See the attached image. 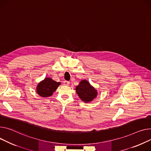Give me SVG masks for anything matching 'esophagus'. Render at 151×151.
Listing matches in <instances>:
<instances>
[{
  "mask_svg": "<svg viewBox=\"0 0 151 151\" xmlns=\"http://www.w3.org/2000/svg\"><path fill=\"white\" fill-rule=\"evenodd\" d=\"M69 84H70V83H69L68 81H65L64 82V84L65 86H68V85H69Z\"/></svg>",
  "mask_w": 151,
  "mask_h": 151,
  "instance_id": "esophagus-1",
  "label": "esophagus"
}]
</instances>
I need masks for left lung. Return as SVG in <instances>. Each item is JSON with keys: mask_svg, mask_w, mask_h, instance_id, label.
Instances as JSON below:
<instances>
[{"mask_svg": "<svg viewBox=\"0 0 151 151\" xmlns=\"http://www.w3.org/2000/svg\"><path fill=\"white\" fill-rule=\"evenodd\" d=\"M76 92L84 103H90L96 98L98 92L89 82L83 79L76 87Z\"/></svg>", "mask_w": 151, "mask_h": 151, "instance_id": "left-lung-1", "label": "left lung"}]
</instances>
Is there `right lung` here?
<instances>
[{
    "label": "right lung",
    "mask_w": 151,
    "mask_h": 151,
    "mask_svg": "<svg viewBox=\"0 0 151 151\" xmlns=\"http://www.w3.org/2000/svg\"><path fill=\"white\" fill-rule=\"evenodd\" d=\"M60 84L61 83L54 81L51 78H45L38 83L36 87L37 93L41 97H49L53 95Z\"/></svg>",
    "instance_id": "right-lung-1"
}]
</instances>
